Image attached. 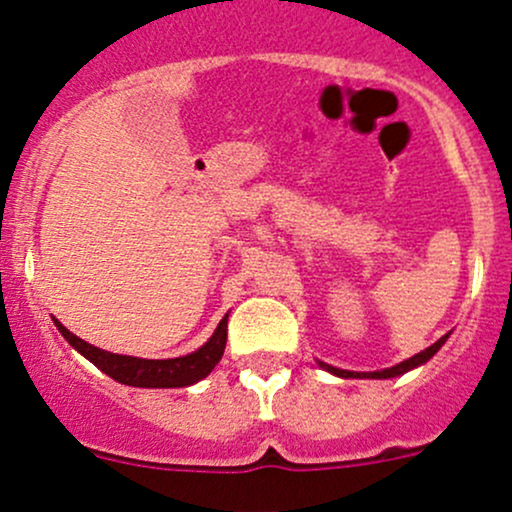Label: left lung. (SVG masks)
<instances>
[{
  "instance_id": "obj_1",
  "label": "left lung",
  "mask_w": 512,
  "mask_h": 512,
  "mask_svg": "<svg viewBox=\"0 0 512 512\" xmlns=\"http://www.w3.org/2000/svg\"><path fill=\"white\" fill-rule=\"evenodd\" d=\"M448 337H450V332H448V334H443V337H440L436 344H431V346H428V349L421 351V354L411 356V358H407V361L397 363V366H392V368H385V370H373V373H354V370L334 368V366H330V363H322V361H317V363H320V368L330 370L332 375H337V378H373V380L397 378V375H404V373H407V370H411V368L424 366V363L428 361V358H433V354H436V351L440 349V346L445 344V339H448Z\"/></svg>"
}]
</instances>
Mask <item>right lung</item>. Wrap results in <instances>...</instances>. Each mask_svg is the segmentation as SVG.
Masks as SVG:
<instances>
[{
	"label": "right lung",
	"instance_id": "1",
	"mask_svg": "<svg viewBox=\"0 0 512 512\" xmlns=\"http://www.w3.org/2000/svg\"><path fill=\"white\" fill-rule=\"evenodd\" d=\"M52 320H55V317H52ZM55 325L57 330L62 332V337L67 339L81 356H86L93 366L101 368L105 375H110L117 383L132 387H187L199 383V380L207 378L216 363L221 361L228 337V315H223V320L209 337V342L199 346L192 354L178 358H137L110 354V351H103L98 349V346H91L84 342V339H79L76 334L69 332L62 322L55 320Z\"/></svg>",
	"mask_w": 512,
	"mask_h": 512
}]
</instances>
